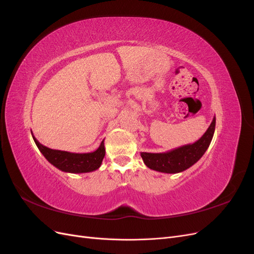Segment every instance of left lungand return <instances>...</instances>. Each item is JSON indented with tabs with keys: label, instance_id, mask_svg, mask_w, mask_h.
<instances>
[{
	"label": "left lung",
	"instance_id": "8db88e82",
	"mask_svg": "<svg viewBox=\"0 0 254 254\" xmlns=\"http://www.w3.org/2000/svg\"><path fill=\"white\" fill-rule=\"evenodd\" d=\"M215 124L216 119L214 117L204 134L193 144L183 145L166 152H141L145 165L150 170L165 174H177L188 170L209 148L215 131Z\"/></svg>",
	"mask_w": 254,
	"mask_h": 254
}]
</instances>
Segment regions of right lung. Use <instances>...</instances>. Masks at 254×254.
I'll return each instance as SVG.
<instances>
[{
	"mask_svg": "<svg viewBox=\"0 0 254 254\" xmlns=\"http://www.w3.org/2000/svg\"><path fill=\"white\" fill-rule=\"evenodd\" d=\"M32 135L37 147L39 148L45 159H47L51 164L57 167L58 170L65 173L82 174L96 171L98 170L99 166L102 165L103 159L106 153L104 141H102L99 147L93 152L75 153L64 150L51 149L47 147V146L39 143V141L34 136L33 132Z\"/></svg>",
	"mask_w": 254,
	"mask_h": 254,
	"instance_id": "add662e5",
	"label": "right lung"
}]
</instances>
